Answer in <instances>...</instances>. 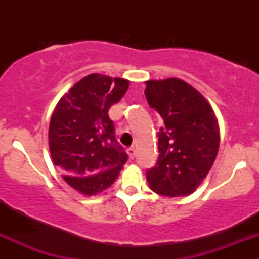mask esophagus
<instances>
[{
	"instance_id": "34e87169",
	"label": "esophagus",
	"mask_w": 259,
	"mask_h": 259,
	"mask_svg": "<svg viewBox=\"0 0 259 259\" xmlns=\"http://www.w3.org/2000/svg\"><path fill=\"white\" fill-rule=\"evenodd\" d=\"M127 155H129L130 159H134L135 158V154H137V151H135V148H129L126 150Z\"/></svg>"
}]
</instances>
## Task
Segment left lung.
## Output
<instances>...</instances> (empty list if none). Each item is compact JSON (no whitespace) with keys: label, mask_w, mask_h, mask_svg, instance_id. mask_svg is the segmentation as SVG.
<instances>
[{"label":"left lung","mask_w":259,"mask_h":259,"mask_svg":"<svg viewBox=\"0 0 259 259\" xmlns=\"http://www.w3.org/2000/svg\"><path fill=\"white\" fill-rule=\"evenodd\" d=\"M145 83L148 104L164 121L158 134V163L146 171L149 185L164 197L192 194L218 154L215 114L207 99L185 81L171 77Z\"/></svg>","instance_id":"left-lung-1"}]
</instances>
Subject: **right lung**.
Returning a JSON list of instances; mask_svg holds the SVG:
<instances>
[{
  "label": "right lung",
  "instance_id": "obj_1",
  "mask_svg": "<svg viewBox=\"0 0 259 259\" xmlns=\"http://www.w3.org/2000/svg\"><path fill=\"white\" fill-rule=\"evenodd\" d=\"M129 80L91 74L57 103L49 127L54 164L65 182L85 195L108 189L127 154L117 143L109 109L124 96Z\"/></svg>",
  "mask_w": 259,
  "mask_h": 259
}]
</instances>
